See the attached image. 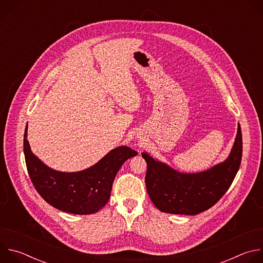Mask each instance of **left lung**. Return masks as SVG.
<instances>
[{
  "label": "left lung",
  "instance_id": "8db88e82",
  "mask_svg": "<svg viewBox=\"0 0 263 263\" xmlns=\"http://www.w3.org/2000/svg\"><path fill=\"white\" fill-rule=\"evenodd\" d=\"M146 161L145 187L149 199L162 212L196 215L212 207L231 186L241 162L242 136L238 124L230 155L207 171L186 174L141 153Z\"/></svg>",
  "mask_w": 263,
  "mask_h": 263
}]
</instances>
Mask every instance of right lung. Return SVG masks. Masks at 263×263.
<instances>
[{
	"mask_svg": "<svg viewBox=\"0 0 263 263\" xmlns=\"http://www.w3.org/2000/svg\"><path fill=\"white\" fill-rule=\"evenodd\" d=\"M24 134V153L30 179L42 198L58 210L72 214L98 212L108 202L115 178L123 163L136 156L129 146H118L92 166L74 173L55 171L36 157Z\"/></svg>",
	"mask_w": 263,
	"mask_h": 263,
	"instance_id": "add662e5",
	"label": "right lung"
}]
</instances>
